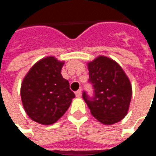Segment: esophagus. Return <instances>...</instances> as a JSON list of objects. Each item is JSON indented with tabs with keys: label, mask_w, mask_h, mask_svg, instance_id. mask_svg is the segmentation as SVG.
<instances>
[{
	"label": "esophagus",
	"mask_w": 156,
	"mask_h": 156,
	"mask_svg": "<svg viewBox=\"0 0 156 156\" xmlns=\"http://www.w3.org/2000/svg\"><path fill=\"white\" fill-rule=\"evenodd\" d=\"M75 95H76V97H77V98H80V97L82 96L81 90H78V91L75 93Z\"/></svg>",
	"instance_id": "obj_1"
}]
</instances>
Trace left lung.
Segmentation results:
<instances>
[{
    "label": "left lung",
    "instance_id": "1",
    "mask_svg": "<svg viewBox=\"0 0 156 156\" xmlns=\"http://www.w3.org/2000/svg\"><path fill=\"white\" fill-rule=\"evenodd\" d=\"M88 68L94 95L90 98L84 92L83 98L92 115L105 125L119 122L127 115L132 97L128 76L118 62L105 56L88 62Z\"/></svg>",
    "mask_w": 156,
    "mask_h": 156
}]
</instances>
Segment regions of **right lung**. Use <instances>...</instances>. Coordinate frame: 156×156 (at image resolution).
Returning <instances> with one entry per match:
<instances>
[{
    "label": "right lung",
    "mask_w": 156,
    "mask_h": 156,
    "mask_svg": "<svg viewBox=\"0 0 156 156\" xmlns=\"http://www.w3.org/2000/svg\"><path fill=\"white\" fill-rule=\"evenodd\" d=\"M64 62L49 56L37 62L23 78L21 87L22 105L29 118L50 125L64 115L75 94L62 78Z\"/></svg>",
    "instance_id": "1"
}]
</instances>
